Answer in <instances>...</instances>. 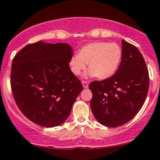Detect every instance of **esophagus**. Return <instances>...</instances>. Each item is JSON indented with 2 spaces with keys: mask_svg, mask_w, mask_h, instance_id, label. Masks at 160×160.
I'll return each instance as SVG.
<instances>
[{
  "mask_svg": "<svg viewBox=\"0 0 160 160\" xmlns=\"http://www.w3.org/2000/svg\"><path fill=\"white\" fill-rule=\"evenodd\" d=\"M82 84H83V88H88V83L87 81L83 80L82 82Z\"/></svg>",
  "mask_w": 160,
  "mask_h": 160,
  "instance_id": "esophagus-1",
  "label": "esophagus"
}]
</instances>
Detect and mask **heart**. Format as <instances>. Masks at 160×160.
Listing matches in <instances>:
<instances>
[{
	"instance_id": "b5f03b06",
	"label": "heart",
	"mask_w": 160,
	"mask_h": 160,
	"mask_svg": "<svg viewBox=\"0 0 160 160\" xmlns=\"http://www.w3.org/2000/svg\"><path fill=\"white\" fill-rule=\"evenodd\" d=\"M122 58V50L117 43L95 42L85 45L69 59V67L78 76L88 63L89 76L100 79L109 78L117 70Z\"/></svg>"
}]
</instances>
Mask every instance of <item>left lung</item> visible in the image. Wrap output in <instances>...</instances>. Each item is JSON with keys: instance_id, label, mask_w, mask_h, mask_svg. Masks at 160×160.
I'll use <instances>...</instances> for the list:
<instances>
[{"instance_id": "left-lung-1", "label": "left lung", "mask_w": 160, "mask_h": 160, "mask_svg": "<svg viewBox=\"0 0 160 160\" xmlns=\"http://www.w3.org/2000/svg\"><path fill=\"white\" fill-rule=\"evenodd\" d=\"M93 97L91 108L101 124L117 127L132 120L147 97L149 74L139 50L122 40V58L112 76L89 84Z\"/></svg>"}]
</instances>
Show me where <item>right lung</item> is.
<instances>
[{
    "label": "right lung",
    "instance_id": "add662e5",
    "mask_svg": "<svg viewBox=\"0 0 160 160\" xmlns=\"http://www.w3.org/2000/svg\"><path fill=\"white\" fill-rule=\"evenodd\" d=\"M71 46L41 41L24 46L15 55L10 84L15 101L30 121L45 127L63 123L83 90L71 71Z\"/></svg>",
    "mask_w": 160,
    "mask_h": 160
}]
</instances>
